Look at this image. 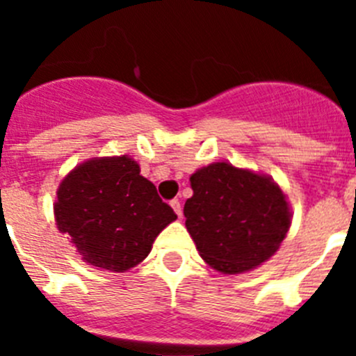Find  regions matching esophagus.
Listing matches in <instances>:
<instances>
[{"instance_id": "34e87169", "label": "esophagus", "mask_w": 356, "mask_h": 356, "mask_svg": "<svg viewBox=\"0 0 356 356\" xmlns=\"http://www.w3.org/2000/svg\"><path fill=\"white\" fill-rule=\"evenodd\" d=\"M171 207H172V210H175V212H176V216L181 217V205H180V201H178V200H172V201H171Z\"/></svg>"}]
</instances>
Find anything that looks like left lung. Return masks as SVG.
Segmentation results:
<instances>
[{"mask_svg": "<svg viewBox=\"0 0 356 356\" xmlns=\"http://www.w3.org/2000/svg\"><path fill=\"white\" fill-rule=\"evenodd\" d=\"M194 194L185 201L188 234L201 259L238 275L278 251L291 226L282 188L267 176L216 162L191 176Z\"/></svg>", "mask_w": 356, "mask_h": 356, "instance_id": "left-lung-1", "label": "left lung"}]
</instances>
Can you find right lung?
Instances as JSON below:
<instances>
[{
	"label": "right lung",
	"instance_id": "1",
	"mask_svg": "<svg viewBox=\"0 0 356 356\" xmlns=\"http://www.w3.org/2000/svg\"><path fill=\"white\" fill-rule=\"evenodd\" d=\"M56 226L81 259L124 273L143 262L153 241L176 219L130 156H103L72 169L56 191Z\"/></svg>",
	"mask_w": 356,
	"mask_h": 356
}]
</instances>
